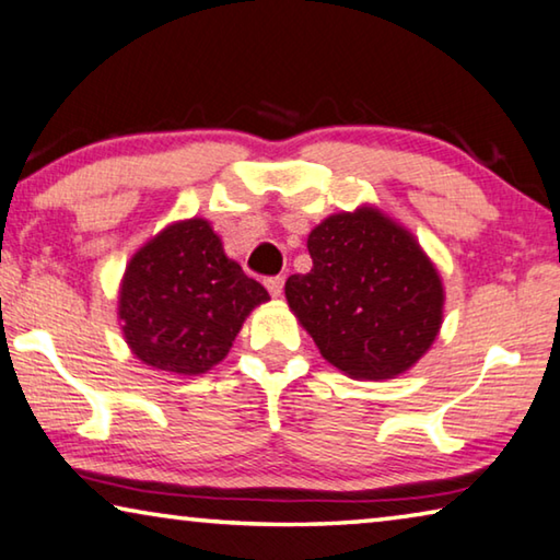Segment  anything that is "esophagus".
<instances>
[{"label":"esophagus","instance_id":"esophagus-1","mask_svg":"<svg viewBox=\"0 0 560 560\" xmlns=\"http://www.w3.org/2000/svg\"><path fill=\"white\" fill-rule=\"evenodd\" d=\"M266 289H269L271 296H281L283 279L281 277H269V279H266Z\"/></svg>","mask_w":560,"mask_h":560}]
</instances>
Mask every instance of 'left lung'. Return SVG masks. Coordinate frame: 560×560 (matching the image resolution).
<instances>
[{
  "label": "left lung",
  "instance_id": "1",
  "mask_svg": "<svg viewBox=\"0 0 560 560\" xmlns=\"http://www.w3.org/2000/svg\"><path fill=\"white\" fill-rule=\"evenodd\" d=\"M306 246L314 266L287 279V301L331 366L396 378L431 349L443 283L411 232L361 207L324 219Z\"/></svg>",
  "mask_w": 560,
  "mask_h": 560
}]
</instances>
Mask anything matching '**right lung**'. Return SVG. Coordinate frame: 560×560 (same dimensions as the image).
Wrapping results in <instances>:
<instances>
[{
    "mask_svg": "<svg viewBox=\"0 0 560 560\" xmlns=\"http://www.w3.org/2000/svg\"><path fill=\"white\" fill-rule=\"evenodd\" d=\"M259 281L229 259L207 219H186L139 248L119 289V322L131 353L179 376L207 374L226 357L256 306Z\"/></svg>",
    "mask_w": 560,
    "mask_h": 560,
    "instance_id": "add662e5",
    "label": "right lung"
}]
</instances>
